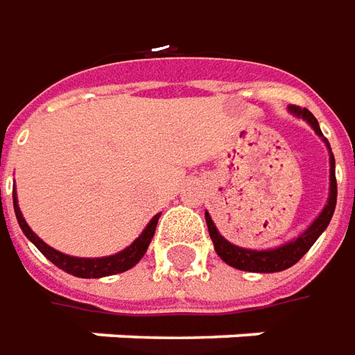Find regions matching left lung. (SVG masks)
Instances as JSON below:
<instances>
[{
	"mask_svg": "<svg viewBox=\"0 0 355 355\" xmlns=\"http://www.w3.org/2000/svg\"><path fill=\"white\" fill-rule=\"evenodd\" d=\"M288 110H290V114L305 119L313 127V131L319 137H322L319 121L315 119V116H313L307 107L290 106ZM322 141H324V145H327L329 153H331L329 141L324 137H322ZM336 193H338V189H336V175H334V156L331 153V191H329V201L324 205V209L321 210V214L313 220L311 226L305 230L304 234H300L297 238L288 241L284 245H280V248L265 249V251L245 249L239 248V245H234L226 238H222L220 232L216 230V226H214L212 218H210L209 212H205L210 239L214 243V251L218 253V257L224 263H228L230 266L239 268V270H248V272H280V270H286V268L294 266L311 249V245L317 241V238L327 230L332 214H334V209H336Z\"/></svg>",
	"mask_w": 355,
	"mask_h": 355,
	"instance_id": "8db88e82",
	"label": "left lung"
}]
</instances>
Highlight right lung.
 Returning <instances> with one entry per match:
<instances>
[{
    "label": "right lung",
    "instance_id": "1",
    "mask_svg": "<svg viewBox=\"0 0 355 355\" xmlns=\"http://www.w3.org/2000/svg\"><path fill=\"white\" fill-rule=\"evenodd\" d=\"M13 209H15V216H17V222L19 226L24 232V236L33 241L34 245L38 248V251L42 253L48 261H51L53 265L69 272L73 276H79V278H102V276H112V275H119V272H125L129 268L133 266L143 259V255L146 253V249L150 245V239L154 236V230H156V224H158V218L160 214H156L148 224L146 228L141 232V236L129 245L123 251H119L116 255L110 257H98V259H83V257H71L65 255V253H60L55 251L53 248H50L48 243H44L42 239L38 238L34 234L31 226L26 224V220L23 218V212L19 209V202H17V193L13 189Z\"/></svg>",
    "mask_w": 355,
    "mask_h": 355
}]
</instances>
